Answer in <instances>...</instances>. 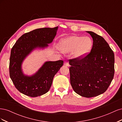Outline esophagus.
Instances as JSON below:
<instances>
[{"instance_id":"1","label":"esophagus","mask_w":122,"mask_h":122,"mask_svg":"<svg viewBox=\"0 0 122 122\" xmlns=\"http://www.w3.org/2000/svg\"><path fill=\"white\" fill-rule=\"evenodd\" d=\"M64 65L66 66H69V62H67V61H65V62H64Z\"/></svg>"}]
</instances>
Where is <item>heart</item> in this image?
<instances>
[{
  "label": "heart",
  "instance_id": "b5f03b06",
  "mask_svg": "<svg viewBox=\"0 0 122 122\" xmlns=\"http://www.w3.org/2000/svg\"><path fill=\"white\" fill-rule=\"evenodd\" d=\"M91 40L87 37L72 36L61 39L59 47L65 53L73 51L74 56L76 58H83L90 52L92 48Z\"/></svg>",
  "mask_w": 122,
  "mask_h": 122
}]
</instances>
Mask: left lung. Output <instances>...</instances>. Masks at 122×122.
Segmentation results:
<instances>
[{
  "instance_id": "obj_1",
  "label": "left lung",
  "mask_w": 122,
  "mask_h": 122,
  "mask_svg": "<svg viewBox=\"0 0 122 122\" xmlns=\"http://www.w3.org/2000/svg\"><path fill=\"white\" fill-rule=\"evenodd\" d=\"M93 40L90 53L82 58L69 60L70 83L73 90L81 96L91 98L107 90L113 78L114 55L101 36L86 31Z\"/></svg>"
}]
</instances>
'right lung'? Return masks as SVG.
I'll return each mask as SVG.
<instances>
[{
	"instance_id": "obj_1",
	"label": "right lung",
	"mask_w": 122,
	"mask_h": 122,
	"mask_svg": "<svg viewBox=\"0 0 122 122\" xmlns=\"http://www.w3.org/2000/svg\"><path fill=\"white\" fill-rule=\"evenodd\" d=\"M58 29L42 28L24 34L11 50L9 71L11 80L20 93L31 97L40 96L49 91L54 75L64 64L63 61H46L31 76L25 75L22 69L25 58L36 48H44L52 43Z\"/></svg>"
}]
</instances>
